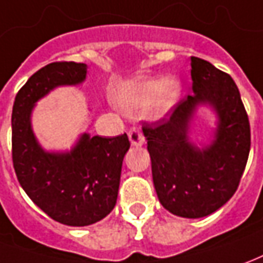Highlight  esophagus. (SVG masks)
Returning a JSON list of instances; mask_svg holds the SVG:
<instances>
[{
  "label": "esophagus",
  "instance_id": "1",
  "mask_svg": "<svg viewBox=\"0 0 263 263\" xmlns=\"http://www.w3.org/2000/svg\"><path fill=\"white\" fill-rule=\"evenodd\" d=\"M128 139L133 146H142L144 143V136H143L142 127L139 124H135L133 127L128 130Z\"/></svg>",
  "mask_w": 263,
  "mask_h": 263
}]
</instances>
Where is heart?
Returning <instances> with one entry per match:
<instances>
[{"mask_svg":"<svg viewBox=\"0 0 263 263\" xmlns=\"http://www.w3.org/2000/svg\"><path fill=\"white\" fill-rule=\"evenodd\" d=\"M180 94V86L173 80H143L133 84L120 87L114 100L123 108H140L150 104L157 97V108L166 110L176 103Z\"/></svg>","mask_w":263,"mask_h":263,"instance_id":"heart-1","label":"heart"}]
</instances>
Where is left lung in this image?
<instances>
[{"label": "left lung", "instance_id": "1", "mask_svg": "<svg viewBox=\"0 0 263 263\" xmlns=\"http://www.w3.org/2000/svg\"><path fill=\"white\" fill-rule=\"evenodd\" d=\"M193 94L179 100L162 119L144 121L156 193L176 216H208L233 196L251 150V126L235 81L197 57L190 59ZM209 102L219 116L215 140L196 149L187 126L197 104Z\"/></svg>", "mask_w": 263, "mask_h": 263}]
</instances>
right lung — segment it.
Here are the masks:
<instances>
[{
    "label": "right lung",
    "instance_id": "right-lung-1",
    "mask_svg": "<svg viewBox=\"0 0 263 263\" xmlns=\"http://www.w3.org/2000/svg\"><path fill=\"white\" fill-rule=\"evenodd\" d=\"M87 66L55 61L40 68L20 88L12 107V164L21 187L54 220L68 226L93 225L113 211L120 184L127 135H83L70 153H45L32 135L34 103L63 84H79Z\"/></svg>",
    "mask_w": 263,
    "mask_h": 263
}]
</instances>
